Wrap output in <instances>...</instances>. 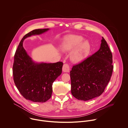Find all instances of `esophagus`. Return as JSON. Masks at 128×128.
I'll return each mask as SVG.
<instances>
[{"mask_svg":"<svg viewBox=\"0 0 128 128\" xmlns=\"http://www.w3.org/2000/svg\"><path fill=\"white\" fill-rule=\"evenodd\" d=\"M62 70L64 72H69L70 70V67L68 64H64L63 66Z\"/></svg>","mask_w":128,"mask_h":128,"instance_id":"1","label":"esophagus"}]
</instances>
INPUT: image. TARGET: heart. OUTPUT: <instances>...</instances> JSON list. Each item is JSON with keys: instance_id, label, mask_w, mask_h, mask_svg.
I'll return each mask as SVG.
<instances>
[{"instance_id": "obj_1", "label": "heart", "mask_w": 128, "mask_h": 128, "mask_svg": "<svg viewBox=\"0 0 128 128\" xmlns=\"http://www.w3.org/2000/svg\"><path fill=\"white\" fill-rule=\"evenodd\" d=\"M84 38L80 36H71L67 38L62 46L64 51H72L71 59L74 62H80L84 60L88 55L90 45L88 42H82Z\"/></svg>"}]
</instances>
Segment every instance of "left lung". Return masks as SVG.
<instances>
[{"mask_svg":"<svg viewBox=\"0 0 128 128\" xmlns=\"http://www.w3.org/2000/svg\"><path fill=\"white\" fill-rule=\"evenodd\" d=\"M112 62L111 51L102 37L98 51L73 66L70 71L72 95L84 101L100 96L112 76Z\"/></svg>","mask_w":128,"mask_h":128,"instance_id":"obj_1","label":"left lung"}]
</instances>
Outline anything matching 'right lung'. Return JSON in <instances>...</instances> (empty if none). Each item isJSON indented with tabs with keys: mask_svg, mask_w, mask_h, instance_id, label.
I'll use <instances>...</instances> for the list:
<instances>
[{
	"mask_svg": "<svg viewBox=\"0 0 128 128\" xmlns=\"http://www.w3.org/2000/svg\"><path fill=\"white\" fill-rule=\"evenodd\" d=\"M49 28L36 29L24 36L14 55L13 75L15 84L22 96L34 102H45L51 98L52 84L62 73L63 62H33L23 46V40L32 35L42 34Z\"/></svg>",
	"mask_w": 128,
	"mask_h": 128,
	"instance_id": "right-lung-1",
	"label": "right lung"
}]
</instances>
